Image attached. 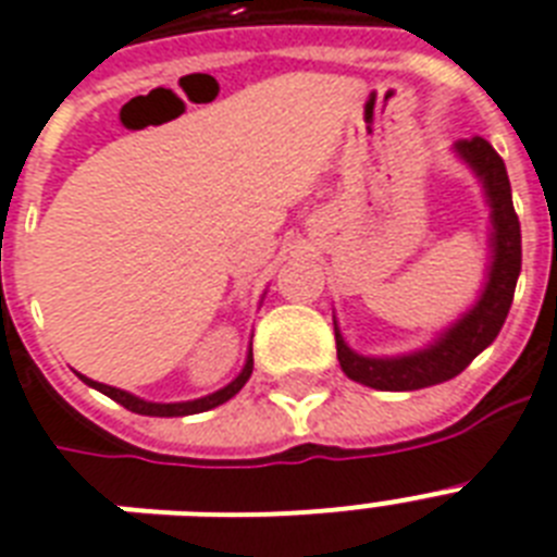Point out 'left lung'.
I'll return each mask as SVG.
<instances>
[{"mask_svg": "<svg viewBox=\"0 0 557 557\" xmlns=\"http://www.w3.org/2000/svg\"><path fill=\"white\" fill-rule=\"evenodd\" d=\"M455 152L480 177L492 209V264L480 299L451 327L440 333L429 348L405 356H362L350 350L336 327V356L342 371L359 385L376 391H417L455 380L471 359L497 339L509 315L515 284L520 275V221L511 207V186L504 158L483 137L457 140ZM336 324V322H333Z\"/></svg>", "mask_w": 557, "mask_h": 557, "instance_id": "obj_1", "label": "left lung"}]
</instances>
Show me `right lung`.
Segmentation results:
<instances>
[{
	"instance_id": "right-lung-1",
	"label": "right lung",
	"mask_w": 557,
	"mask_h": 557,
	"mask_svg": "<svg viewBox=\"0 0 557 557\" xmlns=\"http://www.w3.org/2000/svg\"><path fill=\"white\" fill-rule=\"evenodd\" d=\"M250 373H252V348L250 354H247V362H244L242 373H238L230 385H224V388L215 391V394H209V397L189 399V403H146V399L135 397V394H128V391L111 388V385L88 380V376H83V373H79V380L86 382V385H91V388L100 391V394H106V397H111L114 403H120L123 408H128V411L144 413V417H186V413L209 411V408H215V405H224L226 399H233L235 394L244 388V382L250 380Z\"/></svg>"
}]
</instances>
